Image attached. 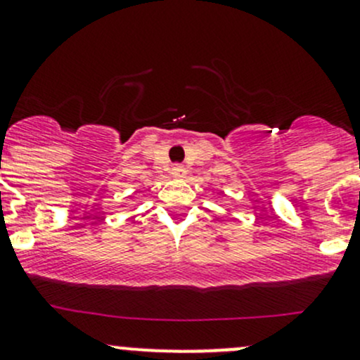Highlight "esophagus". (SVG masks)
Returning <instances> with one entry per match:
<instances>
[{
  "mask_svg": "<svg viewBox=\"0 0 360 360\" xmlns=\"http://www.w3.org/2000/svg\"><path fill=\"white\" fill-rule=\"evenodd\" d=\"M170 174H172V177H176V179H183V177H186V169L183 167V165H174L172 170H170Z\"/></svg>",
  "mask_w": 360,
  "mask_h": 360,
  "instance_id": "1",
  "label": "esophagus"
}]
</instances>
